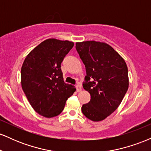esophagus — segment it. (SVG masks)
<instances>
[{"label": "esophagus", "mask_w": 151, "mask_h": 151, "mask_svg": "<svg viewBox=\"0 0 151 151\" xmlns=\"http://www.w3.org/2000/svg\"><path fill=\"white\" fill-rule=\"evenodd\" d=\"M76 87H77V91H78V92H79V91H81V86L80 84H78Z\"/></svg>", "instance_id": "esophagus-1"}]
</instances>
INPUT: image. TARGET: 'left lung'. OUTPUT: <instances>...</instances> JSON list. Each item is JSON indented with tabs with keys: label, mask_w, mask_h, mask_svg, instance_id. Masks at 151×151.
<instances>
[{
	"label": "left lung",
	"mask_w": 151,
	"mask_h": 151,
	"mask_svg": "<svg viewBox=\"0 0 151 151\" xmlns=\"http://www.w3.org/2000/svg\"><path fill=\"white\" fill-rule=\"evenodd\" d=\"M76 49L85 65L83 88L91 95L90 101L82 106L81 111L90 120L103 121L119 107L127 91V65L124 58L105 42H77Z\"/></svg>",
	"instance_id": "left-lung-1"
}]
</instances>
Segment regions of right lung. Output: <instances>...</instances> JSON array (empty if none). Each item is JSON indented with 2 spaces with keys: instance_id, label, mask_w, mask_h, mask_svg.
<instances>
[{
  "instance_id": "1",
  "label": "right lung",
  "mask_w": 151,
  "mask_h": 151,
  "mask_svg": "<svg viewBox=\"0 0 151 151\" xmlns=\"http://www.w3.org/2000/svg\"><path fill=\"white\" fill-rule=\"evenodd\" d=\"M74 42L45 40L27 55L21 68V85L31 106L40 115L52 118L61 114L66 101L76 91L64 81L63 59Z\"/></svg>"
}]
</instances>
